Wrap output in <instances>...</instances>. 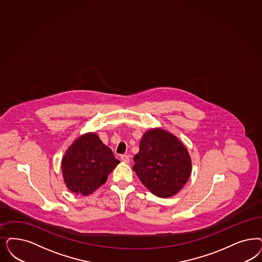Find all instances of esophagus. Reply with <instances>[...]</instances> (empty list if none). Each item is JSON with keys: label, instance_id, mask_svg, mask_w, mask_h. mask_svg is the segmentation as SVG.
<instances>
[{"label": "esophagus", "instance_id": "34e87169", "mask_svg": "<svg viewBox=\"0 0 262 262\" xmlns=\"http://www.w3.org/2000/svg\"><path fill=\"white\" fill-rule=\"evenodd\" d=\"M121 161L125 163H129V156L128 155H122L121 156Z\"/></svg>", "mask_w": 262, "mask_h": 262}]
</instances>
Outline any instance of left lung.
I'll use <instances>...</instances> for the list:
<instances>
[{
	"label": "left lung",
	"instance_id": "obj_1",
	"mask_svg": "<svg viewBox=\"0 0 262 262\" xmlns=\"http://www.w3.org/2000/svg\"><path fill=\"white\" fill-rule=\"evenodd\" d=\"M133 169L153 194L167 199L177 194L187 184L191 173V159L177 136L155 127L141 137Z\"/></svg>",
	"mask_w": 262,
	"mask_h": 262
}]
</instances>
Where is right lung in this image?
Listing matches in <instances>:
<instances>
[{
  "mask_svg": "<svg viewBox=\"0 0 262 262\" xmlns=\"http://www.w3.org/2000/svg\"><path fill=\"white\" fill-rule=\"evenodd\" d=\"M119 163L96 133H86L76 138L63 156V182L72 192L89 195L106 182Z\"/></svg>",
  "mask_w": 262,
  "mask_h": 262,
  "instance_id": "obj_1",
  "label": "right lung"
}]
</instances>
